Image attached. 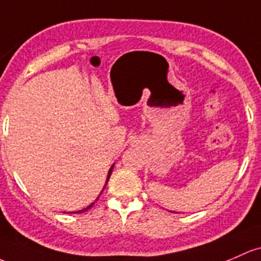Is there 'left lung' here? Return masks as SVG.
<instances>
[{
	"mask_svg": "<svg viewBox=\"0 0 261 261\" xmlns=\"http://www.w3.org/2000/svg\"><path fill=\"white\" fill-rule=\"evenodd\" d=\"M171 213H174V211H171Z\"/></svg>",
	"mask_w": 261,
	"mask_h": 261,
	"instance_id": "8db88e82",
	"label": "left lung"
}]
</instances>
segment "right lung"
I'll use <instances>...</instances> for the list:
<instances>
[{
  "instance_id": "1",
  "label": "right lung",
  "mask_w": 261,
  "mask_h": 261,
  "mask_svg": "<svg viewBox=\"0 0 261 261\" xmlns=\"http://www.w3.org/2000/svg\"><path fill=\"white\" fill-rule=\"evenodd\" d=\"M112 169H114V165H112L111 167H110V170H109V172H108V177H106V182H105V186H106V184H108V181H109V179H110V176H111V172H112ZM105 186H103V189H105ZM103 189H102V191H103ZM102 191H101V193H102ZM101 193H100V195H101ZM100 195H98L97 197H96V200L94 202H91V204L89 205V206L87 207H85V209H82V210H79V211H73V214H79V213H84V211H87L89 209H91L92 207V205L95 204L96 201H97L98 200V197H100Z\"/></svg>"
}]
</instances>
